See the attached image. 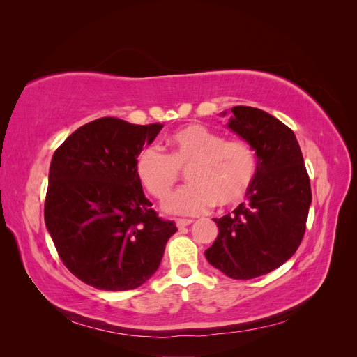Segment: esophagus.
Wrapping results in <instances>:
<instances>
[{
    "mask_svg": "<svg viewBox=\"0 0 357 357\" xmlns=\"http://www.w3.org/2000/svg\"><path fill=\"white\" fill-rule=\"evenodd\" d=\"M190 223H192V220H190V219H176V225H177V228H178V229L185 228V226H189Z\"/></svg>",
    "mask_w": 357,
    "mask_h": 357,
    "instance_id": "34e87169",
    "label": "esophagus"
}]
</instances>
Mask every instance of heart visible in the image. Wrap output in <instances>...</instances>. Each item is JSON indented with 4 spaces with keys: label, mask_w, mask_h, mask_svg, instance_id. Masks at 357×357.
<instances>
[{
    "label": "heart",
    "mask_w": 357,
    "mask_h": 357,
    "mask_svg": "<svg viewBox=\"0 0 357 357\" xmlns=\"http://www.w3.org/2000/svg\"><path fill=\"white\" fill-rule=\"evenodd\" d=\"M169 155L147 146L135 159V174L146 190L165 199L186 171L189 185L164 202L174 214H198L218 202L231 207L245 199L257 171L253 147L241 139H225L207 126L192 123L167 137Z\"/></svg>",
    "instance_id": "1"
}]
</instances>
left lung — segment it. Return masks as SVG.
<instances>
[{"label": "left lung", "mask_w": 357, "mask_h": 357, "mask_svg": "<svg viewBox=\"0 0 357 357\" xmlns=\"http://www.w3.org/2000/svg\"><path fill=\"white\" fill-rule=\"evenodd\" d=\"M228 126L256 153L253 186L218 223L207 261L235 280H250L282 266L295 255L311 205V188L298 139L283 122L253 107L231 109ZM226 116V112L222 113Z\"/></svg>", "instance_id": "1"}]
</instances>
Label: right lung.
<instances>
[{
	"mask_svg": "<svg viewBox=\"0 0 357 357\" xmlns=\"http://www.w3.org/2000/svg\"><path fill=\"white\" fill-rule=\"evenodd\" d=\"M164 125L101 117L53 153L46 228L70 271L100 290L137 289L160 265L177 228L162 220L135 174V159Z\"/></svg>",
	"mask_w": 357,
	"mask_h": 357,
	"instance_id": "right-lung-1",
	"label": "right lung"
}]
</instances>
